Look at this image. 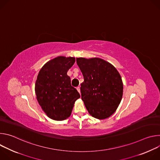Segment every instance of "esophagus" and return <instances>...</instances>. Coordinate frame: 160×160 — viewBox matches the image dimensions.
Instances as JSON below:
<instances>
[{
    "mask_svg": "<svg viewBox=\"0 0 160 160\" xmlns=\"http://www.w3.org/2000/svg\"><path fill=\"white\" fill-rule=\"evenodd\" d=\"M77 90H78V92L79 93H80V87H77Z\"/></svg>",
    "mask_w": 160,
    "mask_h": 160,
    "instance_id": "esophagus-1",
    "label": "esophagus"
}]
</instances>
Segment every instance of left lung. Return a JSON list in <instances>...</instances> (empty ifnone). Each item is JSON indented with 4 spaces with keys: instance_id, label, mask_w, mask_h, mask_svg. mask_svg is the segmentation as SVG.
I'll list each match as a JSON object with an SVG mask.
<instances>
[{
    "instance_id": "left-lung-1",
    "label": "left lung",
    "mask_w": 160,
    "mask_h": 160,
    "mask_svg": "<svg viewBox=\"0 0 160 160\" xmlns=\"http://www.w3.org/2000/svg\"><path fill=\"white\" fill-rule=\"evenodd\" d=\"M77 63L83 74L82 99L90 115L99 120L115 112L123 96L122 77L111 63L98 58H77Z\"/></svg>"
}]
</instances>
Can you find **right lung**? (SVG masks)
Wrapping results in <instances>:
<instances>
[{"label": "right lung", "instance_id": "add662e5", "mask_svg": "<svg viewBox=\"0 0 160 160\" xmlns=\"http://www.w3.org/2000/svg\"><path fill=\"white\" fill-rule=\"evenodd\" d=\"M75 62L73 57L58 56L45 63L38 74L35 87L37 99L42 110L52 120L68 118L75 102L80 98L67 75Z\"/></svg>", "mask_w": 160, "mask_h": 160}]
</instances>
